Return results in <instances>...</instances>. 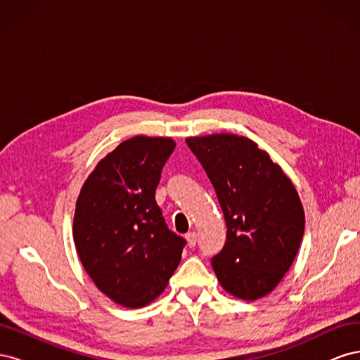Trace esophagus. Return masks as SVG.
I'll return each mask as SVG.
<instances>
[{
  "instance_id": "1",
  "label": "esophagus",
  "mask_w": 360,
  "mask_h": 360,
  "mask_svg": "<svg viewBox=\"0 0 360 360\" xmlns=\"http://www.w3.org/2000/svg\"><path fill=\"white\" fill-rule=\"evenodd\" d=\"M186 240H188V246L193 248L195 245H197V233H195V231L188 233L186 234Z\"/></svg>"
}]
</instances>
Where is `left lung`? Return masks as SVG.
<instances>
[{
	"mask_svg": "<svg viewBox=\"0 0 360 360\" xmlns=\"http://www.w3.org/2000/svg\"><path fill=\"white\" fill-rule=\"evenodd\" d=\"M212 181L226 224V240L212 257L217 281L233 296L255 300L274 290L299 250L304 213L291 180L245 136L188 138Z\"/></svg>",
	"mask_w": 360,
	"mask_h": 360,
	"instance_id": "8db88e82",
	"label": "left lung"
}]
</instances>
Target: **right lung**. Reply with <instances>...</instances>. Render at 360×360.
<instances>
[{"instance_id": "add662e5", "label": "right lung", "mask_w": 360, "mask_h": 360, "mask_svg": "<svg viewBox=\"0 0 360 360\" xmlns=\"http://www.w3.org/2000/svg\"><path fill=\"white\" fill-rule=\"evenodd\" d=\"M171 138L134 136L97 163L76 201L73 240L96 287L127 308L165 290L186 240L171 231L155 200Z\"/></svg>"}]
</instances>
